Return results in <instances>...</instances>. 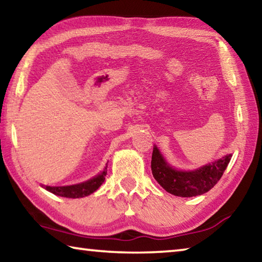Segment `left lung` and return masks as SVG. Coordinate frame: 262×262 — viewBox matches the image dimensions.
<instances>
[{
  "instance_id": "8db88e82",
  "label": "left lung",
  "mask_w": 262,
  "mask_h": 262,
  "mask_svg": "<svg viewBox=\"0 0 262 262\" xmlns=\"http://www.w3.org/2000/svg\"><path fill=\"white\" fill-rule=\"evenodd\" d=\"M231 157V155H228L196 171L181 172L168 166L161 152L155 147L151 157V171L154 178L166 192L183 198L196 196L207 193L217 181H220Z\"/></svg>"
}]
</instances>
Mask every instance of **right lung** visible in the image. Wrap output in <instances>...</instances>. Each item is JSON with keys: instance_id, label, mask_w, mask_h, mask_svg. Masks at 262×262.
<instances>
[{"instance_id": "right-lung-1", "label": "right lung", "mask_w": 262, "mask_h": 262, "mask_svg": "<svg viewBox=\"0 0 262 262\" xmlns=\"http://www.w3.org/2000/svg\"><path fill=\"white\" fill-rule=\"evenodd\" d=\"M107 174V167H105V170L101 172L99 176L95 177L94 179L85 181V183L73 185V186H64V187H51V186H45V189L48 192H51L59 196H64L69 199H77L88 196L91 193H94L95 190L99 188V186L104 183L105 176Z\"/></svg>"}]
</instances>
